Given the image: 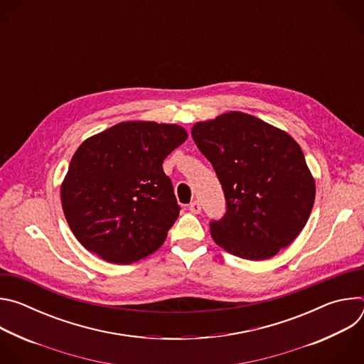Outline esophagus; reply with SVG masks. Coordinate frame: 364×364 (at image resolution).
<instances>
[{"mask_svg": "<svg viewBox=\"0 0 364 364\" xmlns=\"http://www.w3.org/2000/svg\"><path fill=\"white\" fill-rule=\"evenodd\" d=\"M188 210H190L191 213H194V215H198V213L201 212V205H200V203H198L197 200H194L193 203H190V205H188Z\"/></svg>", "mask_w": 364, "mask_h": 364, "instance_id": "obj_1", "label": "esophagus"}]
</instances>
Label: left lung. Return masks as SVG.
<instances>
[{
  "instance_id": "obj_1",
  "label": "left lung",
  "mask_w": 364,
  "mask_h": 364,
  "mask_svg": "<svg viewBox=\"0 0 364 364\" xmlns=\"http://www.w3.org/2000/svg\"><path fill=\"white\" fill-rule=\"evenodd\" d=\"M191 136L222 184L228 210L210 222L226 252L264 261L292 243L311 215L316 183L285 131L243 112L197 122Z\"/></svg>"
}]
</instances>
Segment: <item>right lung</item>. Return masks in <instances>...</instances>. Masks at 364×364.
Returning <instances> with one entry per match:
<instances>
[{"label":"right lung","instance_id":"1","mask_svg":"<svg viewBox=\"0 0 364 364\" xmlns=\"http://www.w3.org/2000/svg\"><path fill=\"white\" fill-rule=\"evenodd\" d=\"M186 139L176 124L128 121L80 144L60 198L69 228L89 252L128 265L164 243L180 205L163 163Z\"/></svg>","mask_w":364,"mask_h":364}]
</instances>
